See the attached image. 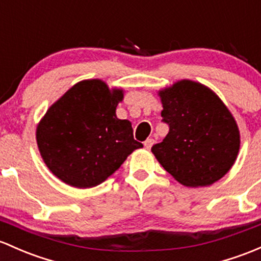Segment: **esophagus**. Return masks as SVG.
<instances>
[{"label": "esophagus", "mask_w": 261, "mask_h": 261, "mask_svg": "<svg viewBox=\"0 0 261 261\" xmlns=\"http://www.w3.org/2000/svg\"><path fill=\"white\" fill-rule=\"evenodd\" d=\"M153 144H154V139H153V138H148L147 141L144 142L145 149H150V148L153 147Z\"/></svg>", "instance_id": "esophagus-1"}]
</instances>
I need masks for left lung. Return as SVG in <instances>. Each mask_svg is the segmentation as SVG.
Returning <instances> with one entry per match:
<instances>
[{
    "mask_svg": "<svg viewBox=\"0 0 261 261\" xmlns=\"http://www.w3.org/2000/svg\"><path fill=\"white\" fill-rule=\"evenodd\" d=\"M162 117L169 125L152 153L184 187L212 186L237 161L240 132L223 100L209 87L190 80L159 89Z\"/></svg>",
    "mask_w": 261,
    "mask_h": 261,
    "instance_id": "left-lung-1",
    "label": "left lung"
}]
</instances>
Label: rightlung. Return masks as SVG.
I'll return each instance as SVG.
<instances>
[{
	"mask_svg": "<svg viewBox=\"0 0 261 261\" xmlns=\"http://www.w3.org/2000/svg\"><path fill=\"white\" fill-rule=\"evenodd\" d=\"M122 88H109L102 80L75 83L47 109L36 128L40 154L53 175L68 186L86 189L99 186L136 149L128 119L116 114Z\"/></svg>",
	"mask_w": 261,
	"mask_h": 261,
	"instance_id": "add662e5",
	"label": "right lung"
}]
</instances>
